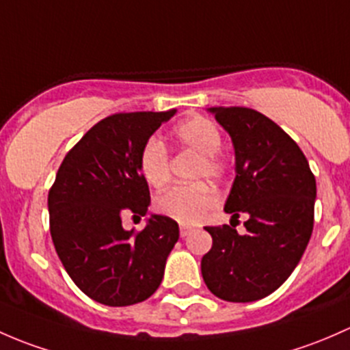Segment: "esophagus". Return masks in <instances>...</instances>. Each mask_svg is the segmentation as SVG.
<instances>
[{"label": "esophagus", "mask_w": 350, "mask_h": 350, "mask_svg": "<svg viewBox=\"0 0 350 350\" xmlns=\"http://www.w3.org/2000/svg\"><path fill=\"white\" fill-rule=\"evenodd\" d=\"M190 232H192V228H190V226H180V236L187 237Z\"/></svg>", "instance_id": "1"}]
</instances>
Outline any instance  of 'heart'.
I'll return each mask as SVG.
<instances>
[{
    "label": "heart",
    "instance_id": "heart-1",
    "mask_svg": "<svg viewBox=\"0 0 350 350\" xmlns=\"http://www.w3.org/2000/svg\"><path fill=\"white\" fill-rule=\"evenodd\" d=\"M174 138L183 148L200 154L197 176L222 178L228 172L224 158L219 154L222 135L217 126L204 116H192L182 121L174 129ZM139 172L153 189H163L170 182V157L163 143L150 138L139 151ZM217 202L214 189L199 182L192 185H176L160 193L154 200V208L165 217L182 224L199 222Z\"/></svg>",
    "mask_w": 350,
    "mask_h": 350
}]
</instances>
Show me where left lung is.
I'll return each instance as SVG.
<instances>
[{"instance_id": "1", "label": "left lung", "mask_w": 350, "mask_h": 350, "mask_svg": "<svg viewBox=\"0 0 350 350\" xmlns=\"http://www.w3.org/2000/svg\"><path fill=\"white\" fill-rule=\"evenodd\" d=\"M229 133L236 178L224 211L247 214L246 232L205 228L212 247L200 268L208 290L247 304L278 290L304 256L313 230L317 183L304 151L265 114L250 107H208Z\"/></svg>"}]
</instances>
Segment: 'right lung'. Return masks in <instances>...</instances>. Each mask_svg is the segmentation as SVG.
<instances>
[{"label": "right lung", "mask_w": 350, "mask_h": 350, "mask_svg": "<svg viewBox=\"0 0 350 350\" xmlns=\"http://www.w3.org/2000/svg\"><path fill=\"white\" fill-rule=\"evenodd\" d=\"M175 113L104 118L66 154L49 192L50 234L64 268L89 298L107 307L150 298L178 241V224L165 215L151 214L139 232L122 228L126 215L148 214L139 151Z\"/></svg>", "instance_id": "obj_1"}]
</instances>
